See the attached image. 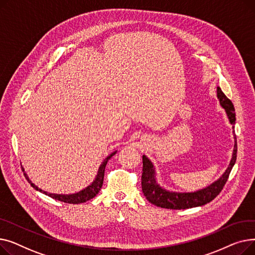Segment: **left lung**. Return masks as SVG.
I'll use <instances>...</instances> for the list:
<instances>
[{
  "label": "left lung",
  "mask_w": 255,
  "mask_h": 255,
  "mask_svg": "<svg viewBox=\"0 0 255 255\" xmlns=\"http://www.w3.org/2000/svg\"><path fill=\"white\" fill-rule=\"evenodd\" d=\"M217 97L220 105L225 110L230 123H236V114L233 102L227 98L219 87H217ZM235 145L234 153L229 167L226 168L223 175L210 186L195 192H173L168 191L160 186L156 181V171L153 163L145 155L142 156V175H141V188L143 195L149 202L157 207L171 209V210H184L199 206H204L215 198L223 189V187L230 177V173L237 160V136L234 132Z\"/></svg>",
  "instance_id": "obj_1"
}]
</instances>
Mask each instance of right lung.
<instances>
[{"mask_svg": "<svg viewBox=\"0 0 255 255\" xmlns=\"http://www.w3.org/2000/svg\"><path fill=\"white\" fill-rule=\"evenodd\" d=\"M116 153H117V151L114 152V153H112L110 156H107V157L103 160V162H102L101 165L99 166V169H98V172H97V176H96L95 180H94V182H93L90 186H88L87 188L83 189L82 191L76 192V193H72V194H56V193L46 192V191H44V190H42V189L38 188V187H37L35 184H33V183L31 182V180L29 179V177L26 176V173L24 172V169H23V168H22V171H23V175H24L25 179L28 180V182L31 184V186L33 187V188H35L36 190H38V191H40V192H42V193L48 195L49 197H51V198H53V199L60 200V202H63V203H68V204H73V205H74V204H75V205H76V204H82V203H86L87 200L92 199L93 197H95V196L98 194V192L100 191L101 187H102V184H103L104 170H105V166H106V164H107V161H109V160H110Z\"/></svg>", "mask_w": 255, "mask_h": 255, "instance_id": "obj_1", "label": "right lung"}]
</instances>
